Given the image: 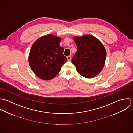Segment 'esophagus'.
<instances>
[{
    "label": "esophagus",
    "mask_w": 133,
    "mask_h": 133,
    "mask_svg": "<svg viewBox=\"0 0 133 133\" xmlns=\"http://www.w3.org/2000/svg\"><path fill=\"white\" fill-rule=\"evenodd\" d=\"M67 60L68 61H71V56H67Z\"/></svg>",
    "instance_id": "esophagus-1"
}]
</instances>
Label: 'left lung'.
<instances>
[{"label":"left lung","mask_w":133,"mask_h":133,"mask_svg":"<svg viewBox=\"0 0 133 133\" xmlns=\"http://www.w3.org/2000/svg\"><path fill=\"white\" fill-rule=\"evenodd\" d=\"M77 51L72 63L78 72L86 78L98 75L102 70L106 59V51L101 42L91 35L74 37Z\"/></svg>","instance_id":"left-lung-1"}]
</instances>
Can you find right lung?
Wrapping results in <instances>:
<instances>
[{"label":"right lung","mask_w":133,"mask_h":133,"mask_svg":"<svg viewBox=\"0 0 133 133\" xmlns=\"http://www.w3.org/2000/svg\"><path fill=\"white\" fill-rule=\"evenodd\" d=\"M61 38L53 35H44L33 44L29 55V65L40 79L49 80L60 71L67 59L60 46Z\"/></svg>","instance_id":"1"}]
</instances>
